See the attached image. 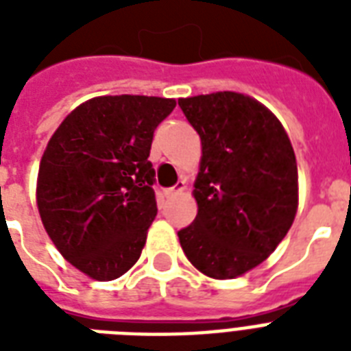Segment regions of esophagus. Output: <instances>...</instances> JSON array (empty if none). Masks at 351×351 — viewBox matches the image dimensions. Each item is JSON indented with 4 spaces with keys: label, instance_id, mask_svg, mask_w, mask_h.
I'll list each match as a JSON object with an SVG mask.
<instances>
[{
    "label": "esophagus",
    "instance_id": "esophagus-1",
    "mask_svg": "<svg viewBox=\"0 0 351 351\" xmlns=\"http://www.w3.org/2000/svg\"><path fill=\"white\" fill-rule=\"evenodd\" d=\"M184 189H186V184H184V182H178L175 187H171V189H165L164 195L167 198H173V197H176V195H180Z\"/></svg>",
    "mask_w": 351,
    "mask_h": 351
}]
</instances>
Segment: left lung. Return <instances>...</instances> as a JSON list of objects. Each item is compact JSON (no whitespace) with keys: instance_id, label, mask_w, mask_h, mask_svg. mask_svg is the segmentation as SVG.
I'll use <instances>...</instances> for the list:
<instances>
[{"instance_id":"1","label":"left lung","mask_w":351,"mask_h":351,"mask_svg":"<svg viewBox=\"0 0 351 351\" xmlns=\"http://www.w3.org/2000/svg\"><path fill=\"white\" fill-rule=\"evenodd\" d=\"M178 106L202 143L193 189L198 213L178 231L182 250L208 277H240L266 261L293 224V147L278 118L242 93L180 98Z\"/></svg>"}]
</instances>
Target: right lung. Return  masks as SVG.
Returning <instances> with one entry per match:
<instances>
[{"label": "right lung", "instance_id": "obj_1", "mask_svg": "<svg viewBox=\"0 0 351 351\" xmlns=\"http://www.w3.org/2000/svg\"><path fill=\"white\" fill-rule=\"evenodd\" d=\"M175 106L158 96H96L69 112L47 143L38 211L52 244L87 277L114 280L142 255L158 211L149 151Z\"/></svg>", "mask_w": 351, "mask_h": 351}]
</instances>
